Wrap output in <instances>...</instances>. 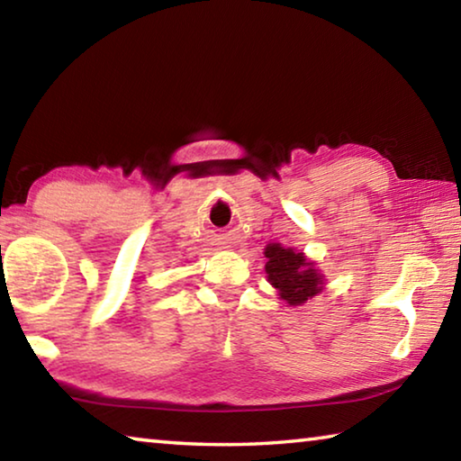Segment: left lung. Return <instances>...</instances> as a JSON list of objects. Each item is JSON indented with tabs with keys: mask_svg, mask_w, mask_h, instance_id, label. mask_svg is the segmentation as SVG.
<instances>
[{
	"mask_svg": "<svg viewBox=\"0 0 461 461\" xmlns=\"http://www.w3.org/2000/svg\"><path fill=\"white\" fill-rule=\"evenodd\" d=\"M264 256L268 258L264 267L268 283L288 305H303L323 291V276L303 252H294L293 248H283L280 244H268L264 248Z\"/></svg>",
	"mask_w": 461,
	"mask_h": 461,
	"instance_id": "1",
	"label": "left lung"
}]
</instances>
